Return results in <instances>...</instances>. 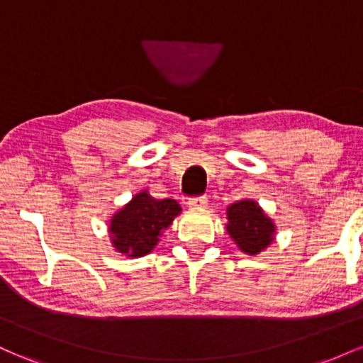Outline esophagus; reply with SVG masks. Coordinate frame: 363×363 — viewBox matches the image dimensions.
<instances>
[{
	"label": "esophagus",
	"mask_w": 363,
	"mask_h": 363,
	"mask_svg": "<svg viewBox=\"0 0 363 363\" xmlns=\"http://www.w3.org/2000/svg\"><path fill=\"white\" fill-rule=\"evenodd\" d=\"M187 205L191 208H206L208 206V198L206 196H196V198H189Z\"/></svg>",
	"instance_id": "34e87169"
}]
</instances>
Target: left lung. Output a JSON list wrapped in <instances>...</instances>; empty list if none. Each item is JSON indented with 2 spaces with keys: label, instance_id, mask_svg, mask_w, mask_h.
I'll return each instance as SVG.
<instances>
[{
  "label": "left lung",
  "instance_id": "left-lung-1",
  "mask_svg": "<svg viewBox=\"0 0 363 363\" xmlns=\"http://www.w3.org/2000/svg\"><path fill=\"white\" fill-rule=\"evenodd\" d=\"M227 230L242 252L257 254L273 242L274 223L252 199H242L227 210Z\"/></svg>",
  "mask_w": 363,
  "mask_h": 363
}]
</instances>
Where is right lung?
<instances>
[{"instance_id": "add662e5", "label": "right lung", "mask_w": 363, "mask_h": 363, "mask_svg": "<svg viewBox=\"0 0 363 363\" xmlns=\"http://www.w3.org/2000/svg\"><path fill=\"white\" fill-rule=\"evenodd\" d=\"M181 211L176 199H155L141 191L123 210L112 216L109 232L116 251L129 257H141L155 247L162 230Z\"/></svg>"}]
</instances>
